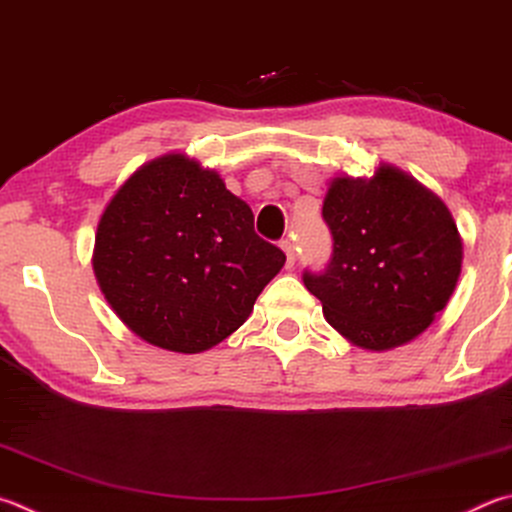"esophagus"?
I'll return each mask as SVG.
<instances>
[{"mask_svg": "<svg viewBox=\"0 0 512 512\" xmlns=\"http://www.w3.org/2000/svg\"><path fill=\"white\" fill-rule=\"evenodd\" d=\"M282 250L286 253V266L288 268H293V264H295V244L291 239H282Z\"/></svg>", "mask_w": 512, "mask_h": 512, "instance_id": "34e87169", "label": "esophagus"}]
</instances>
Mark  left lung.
I'll list each match as a JSON object with an SVG mask.
<instances>
[{"label":"left lung","instance_id":"8db88e82","mask_svg":"<svg viewBox=\"0 0 512 512\" xmlns=\"http://www.w3.org/2000/svg\"><path fill=\"white\" fill-rule=\"evenodd\" d=\"M333 250L302 282L333 329L365 349L416 338L445 309L463 246L445 203L410 176L380 167L371 181L336 179L322 206Z\"/></svg>","mask_w":512,"mask_h":512}]
</instances>
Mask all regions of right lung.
Wrapping results in <instances>:
<instances>
[{
    "label": "right lung",
    "instance_id": "obj_1",
    "mask_svg": "<svg viewBox=\"0 0 512 512\" xmlns=\"http://www.w3.org/2000/svg\"><path fill=\"white\" fill-rule=\"evenodd\" d=\"M284 262L219 174L181 154L129 176L96 232L94 271L111 309L136 336L179 353L237 331Z\"/></svg>",
    "mask_w": 512,
    "mask_h": 512
}]
</instances>
